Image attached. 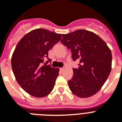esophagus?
<instances>
[{
  "label": "esophagus",
  "instance_id": "34e87169",
  "mask_svg": "<svg viewBox=\"0 0 122 122\" xmlns=\"http://www.w3.org/2000/svg\"><path fill=\"white\" fill-rule=\"evenodd\" d=\"M63 69H64V68H60V69H59V70H60V71H62L63 70Z\"/></svg>",
  "mask_w": 122,
  "mask_h": 122
}]
</instances>
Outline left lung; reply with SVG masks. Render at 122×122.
<instances>
[{"instance_id":"obj_1","label":"left lung","mask_w":122,"mask_h":122,"mask_svg":"<svg viewBox=\"0 0 122 122\" xmlns=\"http://www.w3.org/2000/svg\"><path fill=\"white\" fill-rule=\"evenodd\" d=\"M61 43L70 49L73 61L79 62L73 68V76L68 86L73 94L82 98L98 92L106 81L112 70L110 49L101 37L85 30L63 34Z\"/></svg>"}]
</instances>
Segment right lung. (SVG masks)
<instances>
[{
	"instance_id": "add662e5",
	"label": "right lung",
	"mask_w": 122,
	"mask_h": 122,
	"mask_svg": "<svg viewBox=\"0 0 122 122\" xmlns=\"http://www.w3.org/2000/svg\"><path fill=\"white\" fill-rule=\"evenodd\" d=\"M61 34L44 28L33 30L18 42L11 57L12 71L19 85L32 96L44 97L52 91L59 68L43 63L48 51L61 40Z\"/></svg>"
}]
</instances>
